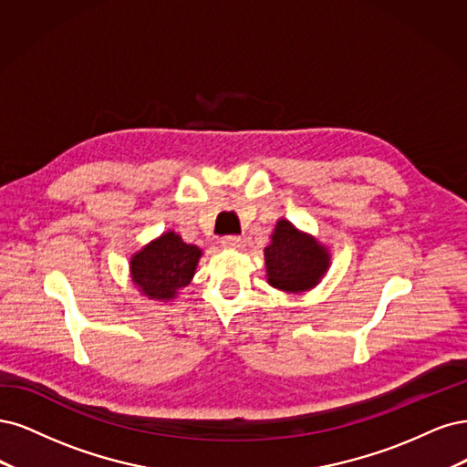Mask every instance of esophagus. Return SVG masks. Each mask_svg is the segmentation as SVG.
<instances>
[{
	"instance_id": "esophagus-1",
	"label": "esophagus",
	"mask_w": 467,
	"mask_h": 467,
	"mask_svg": "<svg viewBox=\"0 0 467 467\" xmlns=\"http://www.w3.org/2000/svg\"><path fill=\"white\" fill-rule=\"evenodd\" d=\"M221 246L227 250H243L244 248V240L240 236H224L221 240Z\"/></svg>"
}]
</instances>
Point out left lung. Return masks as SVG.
Here are the masks:
<instances>
[{"label":"left lung","mask_w":467,"mask_h":467,"mask_svg":"<svg viewBox=\"0 0 467 467\" xmlns=\"http://www.w3.org/2000/svg\"><path fill=\"white\" fill-rule=\"evenodd\" d=\"M264 248L265 277L283 293H306L318 285L329 269V250L318 238L296 229L287 219H279Z\"/></svg>","instance_id":"left-lung-1"}]
</instances>
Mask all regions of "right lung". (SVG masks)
Masks as SVG:
<instances>
[{"label":"right lung","mask_w":467,"mask_h":467,"mask_svg":"<svg viewBox=\"0 0 467 467\" xmlns=\"http://www.w3.org/2000/svg\"><path fill=\"white\" fill-rule=\"evenodd\" d=\"M202 248L186 244L174 231H164L130 258V277L149 300L171 303L195 275Z\"/></svg>","instance_id":"right-lung-1"}]
</instances>
